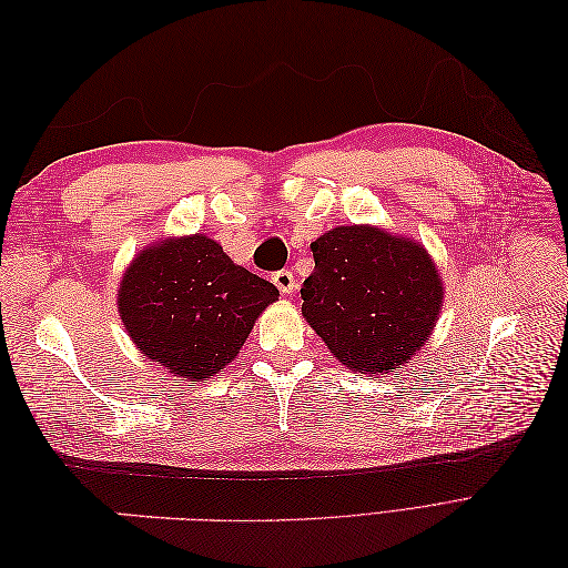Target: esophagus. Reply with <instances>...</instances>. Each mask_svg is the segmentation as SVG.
<instances>
[{
  "mask_svg": "<svg viewBox=\"0 0 568 568\" xmlns=\"http://www.w3.org/2000/svg\"><path fill=\"white\" fill-rule=\"evenodd\" d=\"M272 282H274V286L282 291V294H294V291H296V277H294V272H288V270L274 272Z\"/></svg>",
  "mask_w": 568,
  "mask_h": 568,
  "instance_id": "esophagus-1",
  "label": "esophagus"
}]
</instances>
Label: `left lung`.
<instances>
[{
    "label": "left lung",
    "instance_id": "left-lung-1",
    "mask_svg": "<svg viewBox=\"0 0 568 568\" xmlns=\"http://www.w3.org/2000/svg\"><path fill=\"white\" fill-rule=\"evenodd\" d=\"M311 248L303 317L338 363L355 374H386L424 346L443 305V280L422 244L353 225L322 234Z\"/></svg>",
    "mask_w": 568,
    "mask_h": 568
}]
</instances>
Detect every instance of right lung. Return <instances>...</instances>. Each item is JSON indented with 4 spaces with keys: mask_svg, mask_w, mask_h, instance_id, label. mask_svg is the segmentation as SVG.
<instances>
[{
    "mask_svg": "<svg viewBox=\"0 0 568 568\" xmlns=\"http://www.w3.org/2000/svg\"><path fill=\"white\" fill-rule=\"evenodd\" d=\"M277 296V286L236 265L213 239L192 234L136 255L120 282L118 307L151 363L175 382H209Z\"/></svg>",
    "mask_w": 568,
    "mask_h": 568,
    "instance_id": "add662e5",
    "label": "right lung"
}]
</instances>
